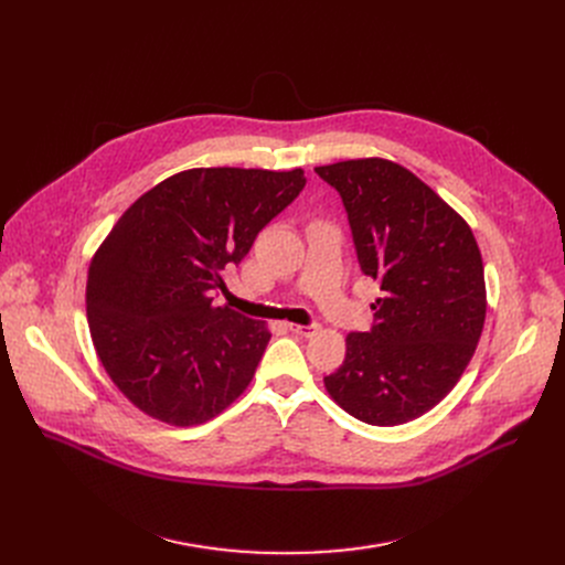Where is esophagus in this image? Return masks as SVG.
I'll use <instances>...</instances> for the list:
<instances>
[{"mask_svg": "<svg viewBox=\"0 0 565 565\" xmlns=\"http://www.w3.org/2000/svg\"><path fill=\"white\" fill-rule=\"evenodd\" d=\"M288 330L298 337H311V334H316L318 328L316 324H288Z\"/></svg>", "mask_w": 565, "mask_h": 565, "instance_id": "34e87169", "label": "esophagus"}]
</instances>
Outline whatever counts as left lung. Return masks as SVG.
<instances>
[{
    "label": "left lung",
    "instance_id": "obj_1",
    "mask_svg": "<svg viewBox=\"0 0 565 565\" xmlns=\"http://www.w3.org/2000/svg\"><path fill=\"white\" fill-rule=\"evenodd\" d=\"M348 213L362 273L380 284L369 332H350L324 375L354 419L398 426L447 396L486 322L483 260L467 222L405 167L345 160L316 167Z\"/></svg>",
    "mask_w": 565,
    "mask_h": 565
}]
</instances>
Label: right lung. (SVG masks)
Listing matches in <instances>:
<instances>
[{
  "label": "right lung",
  "mask_w": 565,
  "mask_h": 565,
  "mask_svg": "<svg viewBox=\"0 0 565 565\" xmlns=\"http://www.w3.org/2000/svg\"><path fill=\"white\" fill-rule=\"evenodd\" d=\"M305 185L302 169H190L114 224L88 267L86 316L105 371L141 412L196 426L247 390L270 332L215 295Z\"/></svg>",
  "instance_id": "add662e5"
}]
</instances>
